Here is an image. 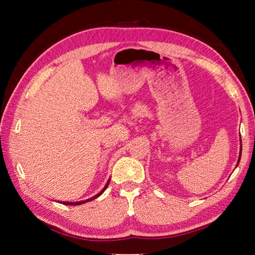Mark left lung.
Wrapping results in <instances>:
<instances>
[{
  "instance_id": "obj_1",
  "label": "left lung",
  "mask_w": 255,
  "mask_h": 255,
  "mask_svg": "<svg viewBox=\"0 0 255 255\" xmlns=\"http://www.w3.org/2000/svg\"><path fill=\"white\" fill-rule=\"evenodd\" d=\"M241 152H242V145H241V148H240V154H239V160H238V164H239V162H240V158H241ZM237 164V165H238Z\"/></svg>"
}]
</instances>
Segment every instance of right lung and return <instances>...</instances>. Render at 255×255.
I'll list each match as a JSON object with an SVG mask.
<instances>
[{
  "label": "right lung",
  "instance_id": "obj_1",
  "mask_svg": "<svg viewBox=\"0 0 255 255\" xmlns=\"http://www.w3.org/2000/svg\"><path fill=\"white\" fill-rule=\"evenodd\" d=\"M108 184H110V180H108V182L106 183V185H105V187L102 189V191L99 193V194H96L95 196H93V197H91V198H89V199H86V200H82V202H60V204H63V205H70V206H72V205H82V204H84V203H86V202H90V200H93V199H95V198H97L99 196H101V195L104 193V191L105 189L107 188V186H108Z\"/></svg>",
  "mask_w": 255,
  "mask_h": 255
}]
</instances>
